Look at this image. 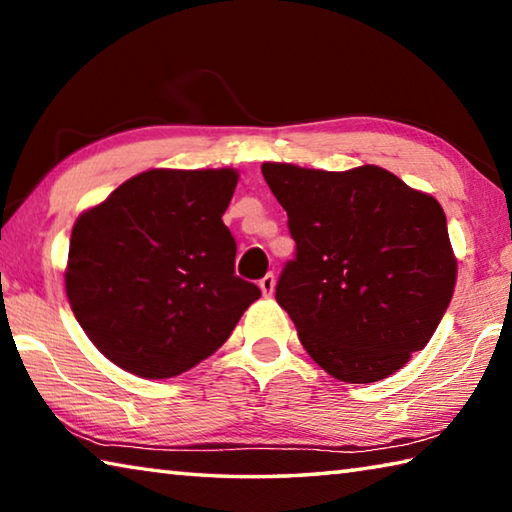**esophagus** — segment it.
<instances>
[{"instance_id":"esophagus-1","label":"esophagus","mask_w":512,"mask_h":512,"mask_svg":"<svg viewBox=\"0 0 512 512\" xmlns=\"http://www.w3.org/2000/svg\"><path fill=\"white\" fill-rule=\"evenodd\" d=\"M259 289H262L264 296H273V291H275V275L273 273L264 275L262 280H259Z\"/></svg>"}]
</instances>
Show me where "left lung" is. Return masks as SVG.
Segmentation results:
<instances>
[{
    "label": "left lung",
    "instance_id": "1",
    "mask_svg": "<svg viewBox=\"0 0 512 512\" xmlns=\"http://www.w3.org/2000/svg\"><path fill=\"white\" fill-rule=\"evenodd\" d=\"M262 173L296 241L275 298L302 348L348 384L393 375L429 343L454 296L443 207L375 164L264 162Z\"/></svg>",
    "mask_w": 512,
    "mask_h": 512
}]
</instances>
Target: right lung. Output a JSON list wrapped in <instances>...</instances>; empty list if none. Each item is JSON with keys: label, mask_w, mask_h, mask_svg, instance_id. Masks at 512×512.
Here are the masks:
<instances>
[{"label": "right lung", "mask_w": 512, "mask_h": 512, "mask_svg": "<svg viewBox=\"0 0 512 512\" xmlns=\"http://www.w3.org/2000/svg\"><path fill=\"white\" fill-rule=\"evenodd\" d=\"M235 169H149L76 219L69 307L103 357L144 379L194 368L228 341L262 296L235 275L221 221Z\"/></svg>", "instance_id": "add662e5"}]
</instances>
